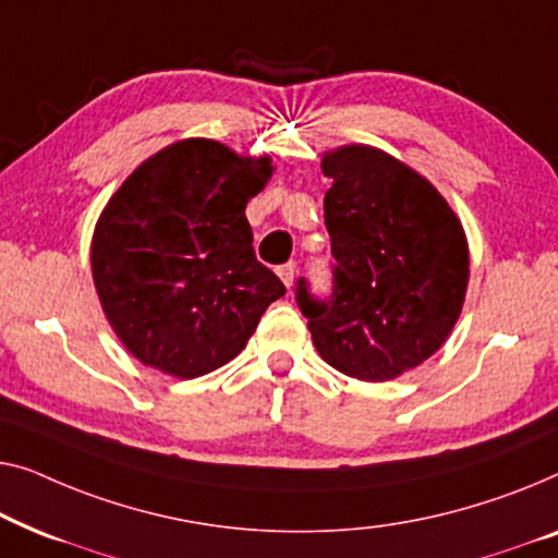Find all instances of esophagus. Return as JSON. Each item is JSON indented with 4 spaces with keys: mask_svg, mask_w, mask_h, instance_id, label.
Returning <instances> with one entry per match:
<instances>
[{
    "mask_svg": "<svg viewBox=\"0 0 558 558\" xmlns=\"http://www.w3.org/2000/svg\"><path fill=\"white\" fill-rule=\"evenodd\" d=\"M278 276H280V280H282V282H286L288 288L293 286V280H295V263H286V265H280V268H278Z\"/></svg>",
    "mask_w": 558,
    "mask_h": 558,
    "instance_id": "1",
    "label": "esophagus"
}]
</instances>
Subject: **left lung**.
<instances>
[{"instance_id":"1","label":"left lung","mask_w":558,"mask_h":558,"mask_svg":"<svg viewBox=\"0 0 558 558\" xmlns=\"http://www.w3.org/2000/svg\"><path fill=\"white\" fill-rule=\"evenodd\" d=\"M324 199L333 293L318 301L298 280L320 359L361 381H389L442 347L470 278L460 219L433 184L395 156L354 144L328 151Z\"/></svg>"}]
</instances>
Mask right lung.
Masks as SVG:
<instances>
[{
    "instance_id": "add662e5",
    "label": "right lung",
    "mask_w": 558,
    "mask_h": 558,
    "mask_svg": "<svg viewBox=\"0 0 558 558\" xmlns=\"http://www.w3.org/2000/svg\"><path fill=\"white\" fill-rule=\"evenodd\" d=\"M270 174V156L186 138L146 159L108 199L93 232V282L141 364L177 379L215 372L286 295L257 263L245 217Z\"/></svg>"
}]
</instances>
